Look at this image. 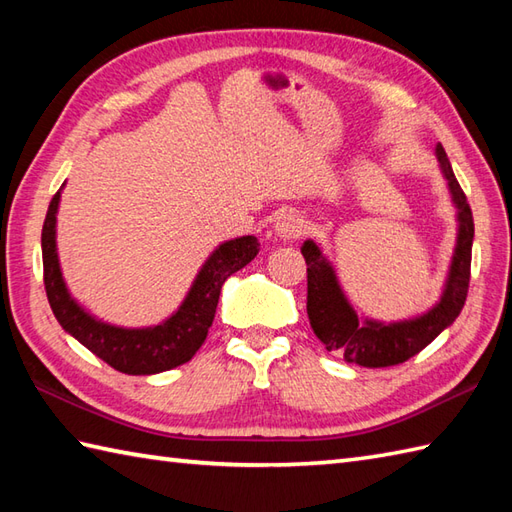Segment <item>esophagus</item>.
Here are the masks:
<instances>
[{
  "instance_id": "obj_1",
  "label": "esophagus",
  "mask_w": 512,
  "mask_h": 512,
  "mask_svg": "<svg viewBox=\"0 0 512 512\" xmlns=\"http://www.w3.org/2000/svg\"><path fill=\"white\" fill-rule=\"evenodd\" d=\"M303 228H306V224H303V220H301L299 215L286 213V215H281L279 220H277L275 231H277L281 237H286V239H297V237L303 233Z\"/></svg>"
}]
</instances>
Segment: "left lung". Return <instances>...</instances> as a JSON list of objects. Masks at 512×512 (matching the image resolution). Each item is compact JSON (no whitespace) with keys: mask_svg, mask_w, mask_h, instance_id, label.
Returning a JSON list of instances; mask_svg holds the SVG:
<instances>
[{"mask_svg":"<svg viewBox=\"0 0 512 512\" xmlns=\"http://www.w3.org/2000/svg\"><path fill=\"white\" fill-rule=\"evenodd\" d=\"M440 167L449 180L453 200L460 209V235L455 246L453 264L447 288L440 303L422 317L402 323H358V317L345 301L343 292L336 284L330 264L325 262L321 250L314 242H306L301 255L308 266V319L317 339L328 352L343 356V361L363 367H389L409 361L424 350L436 336L449 328L458 319L464 308L466 295H469L471 281V246H473V213L466 202V195L458 178L451 169L447 151L442 145L436 147Z\"/></svg>","mask_w":512,"mask_h":512,"instance_id":"obj_1","label":"left lung"}]
</instances>
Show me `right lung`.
I'll use <instances>...</instances> for the list:
<instances>
[{"mask_svg":"<svg viewBox=\"0 0 512 512\" xmlns=\"http://www.w3.org/2000/svg\"><path fill=\"white\" fill-rule=\"evenodd\" d=\"M59 191L52 195L46 220L41 231V255H43V286L50 301L54 317L65 332L83 343L110 367L123 374L147 376L167 372L193 358L200 350L215 317L217 301L224 281L259 253L257 237L246 235L222 244L209 257L200 270L198 279L184 299L180 310L165 323L147 330H123L92 319L70 299L61 279L57 244H54V224H57Z\"/></svg>","mask_w":512,"mask_h":512,"instance_id":"obj_1","label":"right lung"}]
</instances>
